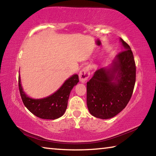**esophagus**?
Listing matches in <instances>:
<instances>
[{
  "instance_id": "obj_1",
  "label": "esophagus",
  "mask_w": 156,
  "mask_h": 156,
  "mask_svg": "<svg viewBox=\"0 0 156 156\" xmlns=\"http://www.w3.org/2000/svg\"><path fill=\"white\" fill-rule=\"evenodd\" d=\"M89 76H90L89 69L88 67L83 68L79 73V78H80L81 83H85V81L88 80Z\"/></svg>"
}]
</instances>
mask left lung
Returning a JSON list of instances; mask_svg holds the SVG:
<instances>
[{"label":"left lung","mask_w":156,"mask_h":156,"mask_svg":"<svg viewBox=\"0 0 156 156\" xmlns=\"http://www.w3.org/2000/svg\"><path fill=\"white\" fill-rule=\"evenodd\" d=\"M124 50L109 68H101L87 83V105L92 115L109 119L125 109L130 100L136 83V67L133 52L120 38Z\"/></svg>","instance_id":"obj_1"}]
</instances>
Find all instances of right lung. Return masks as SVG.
Masks as SVG:
<instances>
[{
    "instance_id": "1",
    "label": "right lung",
    "mask_w": 156,
    "mask_h": 156,
    "mask_svg": "<svg viewBox=\"0 0 156 156\" xmlns=\"http://www.w3.org/2000/svg\"><path fill=\"white\" fill-rule=\"evenodd\" d=\"M78 82V76L73 75L67 79L54 94L42 99H32L25 94L21 87L20 76L18 89L23 102L31 113L42 119L55 120L65 113L70 92Z\"/></svg>"
}]
</instances>
